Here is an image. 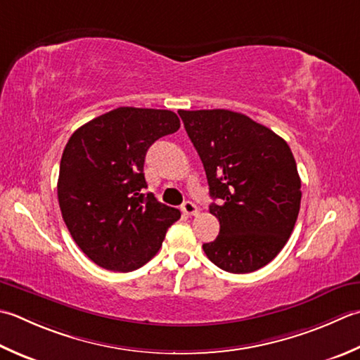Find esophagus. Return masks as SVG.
<instances>
[{
    "label": "esophagus",
    "mask_w": 360,
    "mask_h": 360,
    "mask_svg": "<svg viewBox=\"0 0 360 360\" xmlns=\"http://www.w3.org/2000/svg\"><path fill=\"white\" fill-rule=\"evenodd\" d=\"M181 210L186 215H196V214H198V207H196V204L192 202V201H186L184 204H182Z\"/></svg>",
    "instance_id": "1"
}]
</instances>
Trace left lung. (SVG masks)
<instances>
[{
  "label": "left lung",
  "instance_id": "obj_1",
  "mask_svg": "<svg viewBox=\"0 0 360 360\" xmlns=\"http://www.w3.org/2000/svg\"><path fill=\"white\" fill-rule=\"evenodd\" d=\"M217 202L220 234L202 250L229 273H251L279 255L297 223L301 179L284 139L226 109L179 110Z\"/></svg>",
  "mask_w": 360,
  "mask_h": 360
}]
</instances>
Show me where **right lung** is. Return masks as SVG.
<instances>
[{"instance_id": "right-lung-1", "label": "right lung", "mask_w": 360, "mask_h": 360, "mask_svg": "<svg viewBox=\"0 0 360 360\" xmlns=\"http://www.w3.org/2000/svg\"><path fill=\"white\" fill-rule=\"evenodd\" d=\"M179 126L172 110L118 108L70 137L60 159L59 206L73 240L96 265L140 269L181 218L178 209L143 193L148 148Z\"/></svg>"}]
</instances>
